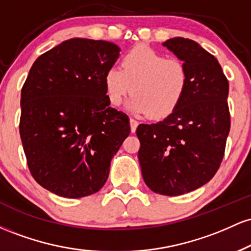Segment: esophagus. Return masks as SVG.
<instances>
[{
    "mask_svg": "<svg viewBox=\"0 0 251 251\" xmlns=\"http://www.w3.org/2000/svg\"><path fill=\"white\" fill-rule=\"evenodd\" d=\"M129 125H131V131L135 132V129L138 127V122L133 118H129Z\"/></svg>",
    "mask_w": 251,
    "mask_h": 251,
    "instance_id": "obj_1",
    "label": "esophagus"
}]
</instances>
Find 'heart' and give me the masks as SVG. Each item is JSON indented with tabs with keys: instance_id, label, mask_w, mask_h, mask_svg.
I'll use <instances>...</instances> for the list:
<instances>
[{
	"instance_id": "obj_1",
	"label": "heart",
	"mask_w": 251,
	"mask_h": 251,
	"mask_svg": "<svg viewBox=\"0 0 251 251\" xmlns=\"http://www.w3.org/2000/svg\"><path fill=\"white\" fill-rule=\"evenodd\" d=\"M103 83L112 106H119L132 92L127 105L132 112L163 119L180 105L189 87V72L180 60L137 46L123 56L122 68H107Z\"/></svg>"
}]
</instances>
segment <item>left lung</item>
<instances>
[{"mask_svg":"<svg viewBox=\"0 0 251 251\" xmlns=\"http://www.w3.org/2000/svg\"><path fill=\"white\" fill-rule=\"evenodd\" d=\"M163 46L186 65L189 87L174 113L138 126V159L152 191L179 196L203 186L220 168L230 131L229 82L197 42L174 37Z\"/></svg>","mask_w":251,"mask_h":251,"instance_id":"1","label":"left lung"}]
</instances>
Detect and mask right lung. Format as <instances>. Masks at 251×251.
Instances as JSON below:
<instances>
[{
	"instance_id": "add662e5",
	"label": "right lung",
	"mask_w": 251,
	"mask_h": 251,
	"mask_svg": "<svg viewBox=\"0 0 251 251\" xmlns=\"http://www.w3.org/2000/svg\"><path fill=\"white\" fill-rule=\"evenodd\" d=\"M119 51L112 42L76 37L31 66L21 91L20 135L31 176L53 194L99 191L131 132L128 117L109 107L103 83Z\"/></svg>"
}]
</instances>
